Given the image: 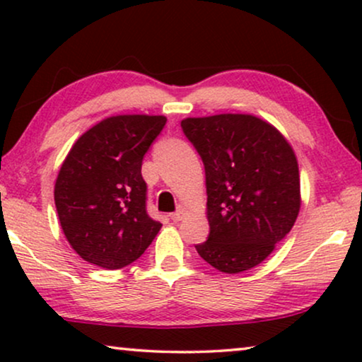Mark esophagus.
Instances as JSON below:
<instances>
[{
	"mask_svg": "<svg viewBox=\"0 0 362 362\" xmlns=\"http://www.w3.org/2000/svg\"><path fill=\"white\" fill-rule=\"evenodd\" d=\"M185 216H186V209H185V207H180V209H177L176 212H173L171 219L175 222H180V221L185 219Z\"/></svg>",
	"mask_w": 362,
	"mask_h": 362,
	"instance_id": "34e87169",
	"label": "esophagus"
}]
</instances>
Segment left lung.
Masks as SVG:
<instances>
[{"mask_svg":"<svg viewBox=\"0 0 362 362\" xmlns=\"http://www.w3.org/2000/svg\"><path fill=\"white\" fill-rule=\"evenodd\" d=\"M182 132L206 170L209 239L197 254L216 270L262 264L293 227L301 206L298 160L279 128L250 113L187 117Z\"/></svg>","mask_w":362,"mask_h":362,"instance_id":"8db88e82","label":"left lung"}]
</instances>
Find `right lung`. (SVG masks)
Listing matches in <instances>:
<instances>
[{"label":"right lung","instance_id":"obj_1","mask_svg":"<svg viewBox=\"0 0 362 362\" xmlns=\"http://www.w3.org/2000/svg\"><path fill=\"white\" fill-rule=\"evenodd\" d=\"M166 123L163 115L103 118L74 143L59 170L54 202L62 232L88 264L130 265L161 224L146 214L141 161Z\"/></svg>","mask_w":362,"mask_h":362}]
</instances>
